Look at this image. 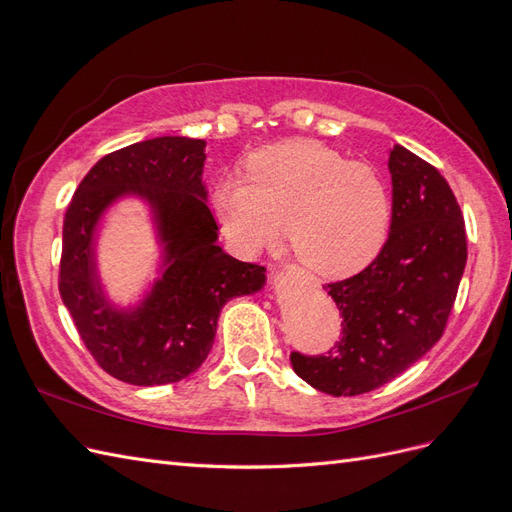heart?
<instances>
[{
    "label": "heart",
    "mask_w": 512,
    "mask_h": 512,
    "mask_svg": "<svg viewBox=\"0 0 512 512\" xmlns=\"http://www.w3.org/2000/svg\"><path fill=\"white\" fill-rule=\"evenodd\" d=\"M247 175L215 185L213 211L241 254H258L282 235L301 265L327 277L361 271L389 239L391 183L380 168L316 141L256 151Z\"/></svg>",
    "instance_id": "1"
}]
</instances>
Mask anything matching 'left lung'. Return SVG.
Segmentation results:
<instances>
[{"instance_id":"1","label":"left lung","mask_w":512,"mask_h":512,"mask_svg":"<svg viewBox=\"0 0 512 512\" xmlns=\"http://www.w3.org/2000/svg\"><path fill=\"white\" fill-rule=\"evenodd\" d=\"M389 170V239L361 273L324 286L344 318L342 337L327 354L290 352L297 376L335 397L376 391L429 352L466 269V222L438 168L395 145Z\"/></svg>"}]
</instances>
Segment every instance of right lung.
<instances>
[{
	"label": "right lung",
	"mask_w": 512,
	"mask_h": 512,
	"mask_svg": "<svg viewBox=\"0 0 512 512\" xmlns=\"http://www.w3.org/2000/svg\"><path fill=\"white\" fill-rule=\"evenodd\" d=\"M205 141L160 136L108 153L76 188L59 260V294L85 348L113 378L173 384L203 365L226 301L265 284V267L241 262L215 243L218 222L203 183ZM123 191L157 209L169 267L152 297L132 315H117L95 282L90 239L103 207Z\"/></svg>",
	"instance_id": "obj_1"
}]
</instances>
